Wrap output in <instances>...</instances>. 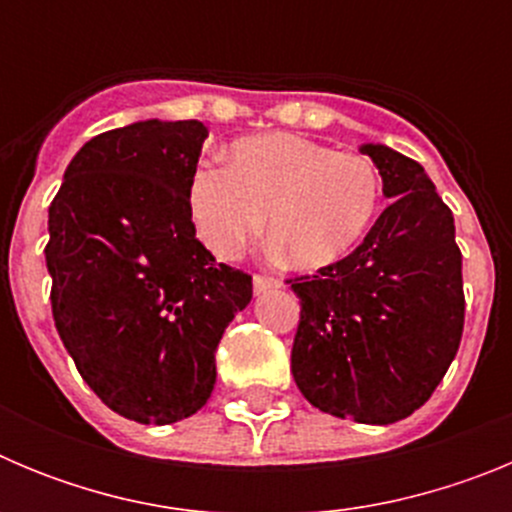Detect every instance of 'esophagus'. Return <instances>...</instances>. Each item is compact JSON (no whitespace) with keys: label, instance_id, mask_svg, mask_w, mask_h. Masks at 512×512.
Wrapping results in <instances>:
<instances>
[{"label":"esophagus","instance_id":"1","mask_svg":"<svg viewBox=\"0 0 512 512\" xmlns=\"http://www.w3.org/2000/svg\"><path fill=\"white\" fill-rule=\"evenodd\" d=\"M279 287H282V282L274 277H266V274H256V277H253V292H256V295H266V292H274V289Z\"/></svg>","mask_w":512,"mask_h":512}]
</instances>
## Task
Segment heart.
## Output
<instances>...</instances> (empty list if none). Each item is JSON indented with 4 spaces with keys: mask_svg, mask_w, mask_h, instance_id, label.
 Masks as SVG:
<instances>
[{
    "mask_svg": "<svg viewBox=\"0 0 512 512\" xmlns=\"http://www.w3.org/2000/svg\"><path fill=\"white\" fill-rule=\"evenodd\" d=\"M382 194L377 166L359 153L289 133L235 140L228 166L189 176L187 205L200 241L235 259L264 230L292 269L318 271L346 256L372 225Z\"/></svg>",
    "mask_w": 512,
    "mask_h": 512,
    "instance_id": "b5f03b06",
    "label": "heart"
}]
</instances>
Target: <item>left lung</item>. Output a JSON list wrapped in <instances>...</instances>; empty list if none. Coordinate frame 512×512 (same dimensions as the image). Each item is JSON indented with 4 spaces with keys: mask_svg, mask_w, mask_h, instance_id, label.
<instances>
[{
    "mask_svg": "<svg viewBox=\"0 0 512 512\" xmlns=\"http://www.w3.org/2000/svg\"><path fill=\"white\" fill-rule=\"evenodd\" d=\"M392 205L346 259L292 282L300 325L292 377L310 405L390 425L428 402L464 330L454 215L423 166L364 143Z\"/></svg>",
    "mask_w": 512,
    "mask_h": 512,
    "instance_id": "8db88e82",
    "label": "left lung"
}]
</instances>
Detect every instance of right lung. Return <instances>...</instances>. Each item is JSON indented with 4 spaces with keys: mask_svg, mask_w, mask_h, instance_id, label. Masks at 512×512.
I'll use <instances>...</instances> for the list:
<instances>
[{
    "mask_svg": "<svg viewBox=\"0 0 512 512\" xmlns=\"http://www.w3.org/2000/svg\"><path fill=\"white\" fill-rule=\"evenodd\" d=\"M207 128L140 120L87 140L48 207L56 330L94 395L135 423L169 425L210 400L215 351L251 302L187 205Z\"/></svg>",
    "mask_w": 512,
    "mask_h": 512,
    "instance_id": "add662e5",
    "label": "right lung"
}]
</instances>
